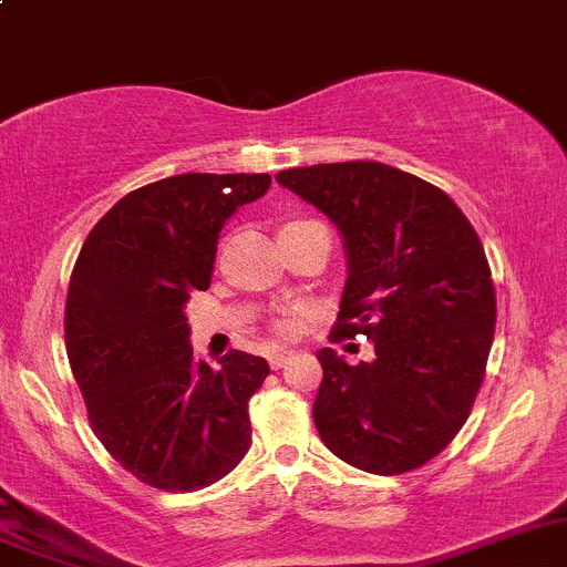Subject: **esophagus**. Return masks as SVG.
I'll use <instances>...</instances> for the list:
<instances>
[{
    "instance_id": "34e87169",
    "label": "esophagus",
    "mask_w": 567,
    "mask_h": 567,
    "mask_svg": "<svg viewBox=\"0 0 567 567\" xmlns=\"http://www.w3.org/2000/svg\"><path fill=\"white\" fill-rule=\"evenodd\" d=\"M289 361H292V350H272V353H269V368L272 370L287 368Z\"/></svg>"
}]
</instances>
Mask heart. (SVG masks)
I'll use <instances>...</instances> for the list:
<instances>
[{
  "mask_svg": "<svg viewBox=\"0 0 567 567\" xmlns=\"http://www.w3.org/2000/svg\"><path fill=\"white\" fill-rule=\"evenodd\" d=\"M292 328H295V322L289 320V317H287V320H280V322H278V331H280V333H292Z\"/></svg>",
  "mask_w": 567,
  "mask_h": 567,
  "instance_id": "b5f03b06",
  "label": "heart"
}]
</instances>
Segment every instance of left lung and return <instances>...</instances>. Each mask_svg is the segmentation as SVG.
<instances>
[{
	"label": "left lung",
	"mask_w": 567,
	"mask_h": 567,
	"mask_svg": "<svg viewBox=\"0 0 567 567\" xmlns=\"http://www.w3.org/2000/svg\"><path fill=\"white\" fill-rule=\"evenodd\" d=\"M339 228L348 280L331 339L364 333L375 359L317 350L315 423L328 451L395 476L434 460L465 425L495 333V287L478 234L417 175L344 161L275 175Z\"/></svg>",
	"instance_id": "left-lung-1"
}]
</instances>
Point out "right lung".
Here are the masks:
<instances>
[{
    "label": "right lung",
    "instance_id": "add662e5",
    "mask_svg": "<svg viewBox=\"0 0 567 567\" xmlns=\"http://www.w3.org/2000/svg\"><path fill=\"white\" fill-rule=\"evenodd\" d=\"M269 175L164 177L125 194L94 225L66 295V353L94 434L138 482L192 493L250 449L261 355L194 361L186 303L212 284L223 225Z\"/></svg>",
    "mask_w": 567,
    "mask_h": 567
}]
</instances>
